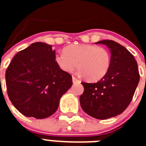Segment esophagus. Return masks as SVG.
I'll return each mask as SVG.
<instances>
[{"instance_id": "esophagus-1", "label": "esophagus", "mask_w": 146, "mask_h": 146, "mask_svg": "<svg viewBox=\"0 0 146 146\" xmlns=\"http://www.w3.org/2000/svg\"><path fill=\"white\" fill-rule=\"evenodd\" d=\"M72 82L74 83H76V82H79L80 80L77 78H76L75 77H72Z\"/></svg>"}]
</instances>
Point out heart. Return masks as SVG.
<instances>
[{"mask_svg": "<svg viewBox=\"0 0 146 146\" xmlns=\"http://www.w3.org/2000/svg\"><path fill=\"white\" fill-rule=\"evenodd\" d=\"M55 62L64 72H73L77 66L80 73L90 81H97L108 73L111 63L110 53L103 47L94 44H70L64 52L55 55Z\"/></svg>", "mask_w": 146, "mask_h": 146, "instance_id": "obj_1", "label": "heart"}]
</instances>
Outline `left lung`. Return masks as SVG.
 Listing matches in <instances>:
<instances>
[{
  "mask_svg": "<svg viewBox=\"0 0 146 146\" xmlns=\"http://www.w3.org/2000/svg\"><path fill=\"white\" fill-rule=\"evenodd\" d=\"M111 53L108 73L95 83L81 82L84 92L80 96L83 111L97 119H108L123 113L129 105L140 81L133 55L113 40H102Z\"/></svg>",
  "mask_w": 146,
  "mask_h": 146,
  "instance_id": "left-lung-1",
  "label": "left lung"
}]
</instances>
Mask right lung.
Here are the masks:
<instances>
[{"label": "right lung", "mask_w": 146, "mask_h": 146, "mask_svg": "<svg viewBox=\"0 0 146 146\" xmlns=\"http://www.w3.org/2000/svg\"><path fill=\"white\" fill-rule=\"evenodd\" d=\"M52 45L35 42L13 58L6 71L8 96L27 117L47 118L57 110L72 77L55 64Z\"/></svg>", "instance_id": "add662e5"}]
</instances>
